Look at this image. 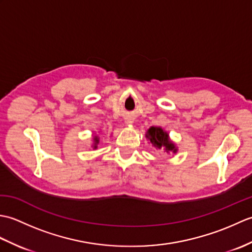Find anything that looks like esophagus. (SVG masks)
Listing matches in <instances>:
<instances>
[{
	"mask_svg": "<svg viewBox=\"0 0 252 252\" xmlns=\"http://www.w3.org/2000/svg\"><path fill=\"white\" fill-rule=\"evenodd\" d=\"M125 122H126V126H132L133 122H134V121H133V118L132 117H126V119H125Z\"/></svg>",
	"mask_w": 252,
	"mask_h": 252,
	"instance_id": "esophagus-1",
	"label": "esophagus"
}]
</instances>
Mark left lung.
Returning a JSON list of instances; mask_svg holds the SVG:
<instances>
[{
  "label": "left lung",
  "mask_w": 252,
  "mask_h": 252,
  "mask_svg": "<svg viewBox=\"0 0 252 252\" xmlns=\"http://www.w3.org/2000/svg\"><path fill=\"white\" fill-rule=\"evenodd\" d=\"M145 137L156 149H162L167 154L178 153L176 144L172 142L169 136V133L163 130L161 126H151L146 131Z\"/></svg>",
  "instance_id": "8db88e82"
}]
</instances>
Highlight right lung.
<instances>
[{"mask_svg": "<svg viewBox=\"0 0 252 252\" xmlns=\"http://www.w3.org/2000/svg\"><path fill=\"white\" fill-rule=\"evenodd\" d=\"M92 142H93V144H92V147L94 148V149H96L97 148V145H98V143H99V137H98V135H96L95 133H93V136H92Z\"/></svg>", "mask_w": 252, "mask_h": 252, "instance_id": "obj_1", "label": "right lung"}]
</instances>
